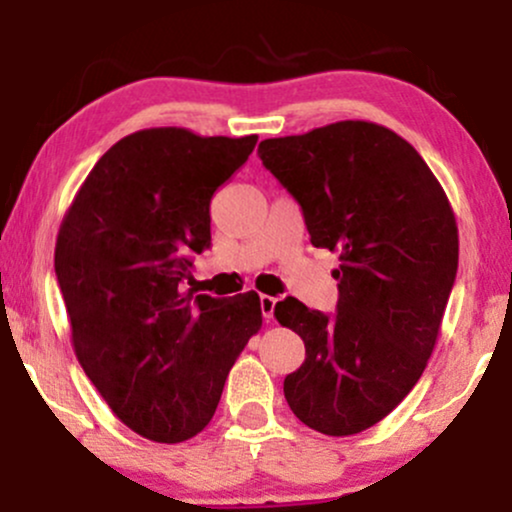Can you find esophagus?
I'll return each instance as SVG.
<instances>
[{
    "instance_id": "1",
    "label": "esophagus",
    "mask_w": 512,
    "mask_h": 512,
    "mask_svg": "<svg viewBox=\"0 0 512 512\" xmlns=\"http://www.w3.org/2000/svg\"><path fill=\"white\" fill-rule=\"evenodd\" d=\"M274 305H276V298L274 296H264V293H262V296H260V308H262V317L267 322L274 317Z\"/></svg>"
}]
</instances>
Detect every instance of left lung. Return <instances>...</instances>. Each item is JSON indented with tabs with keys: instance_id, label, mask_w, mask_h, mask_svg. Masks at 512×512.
<instances>
[{
	"instance_id": "1",
	"label": "left lung",
	"mask_w": 512,
	"mask_h": 512,
	"mask_svg": "<svg viewBox=\"0 0 512 512\" xmlns=\"http://www.w3.org/2000/svg\"><path fill=\"white\" fill-rule=\"evenodd\" d=\"M262 166L301 204L310 243L339 252L332 315L298 298L274 305L303 339L284 397L305 426L354 436L419 383L457 274V223L443 187L409 142L344 120L264 139Z\"/></svg>"
}]
</instances>
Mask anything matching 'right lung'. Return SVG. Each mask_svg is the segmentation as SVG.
Instances as JSON below:
<instances>
[{
	"mask_svg": "<svg viewBox=\"0 0 512 512\" xmlns=\"http://www.w3.org/2000/svg\"><path fill=\"white\" fill-rule=\"evenodd\" d=\"M257 137L154 127L101 156L64 216L55 274L81 368L122 424L182 443L214 416L228 370L262 327L255 291L187 289L211 245L214 192Z\"/></svg>",
	"mask_w": 512,
	"mask_h": 512,
	"instance_id": "1",
	"label": "right lung"
}]
</instances>
